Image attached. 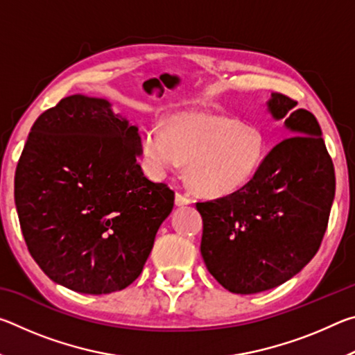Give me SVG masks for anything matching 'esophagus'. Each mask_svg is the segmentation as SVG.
Masks as SVG:
<instances>
[{
  "label": "esophagus",
  "mask_w": 355,
  "mask_h": 355,
  "mask_svg": "<svg viewBox=\"0 0 355 355\" xmlns=\"http://www.w3.org/2000/svg\"><path fill=\"white\" fill-rule=\"evenodd\" d=\"M175 203L178 207H184V205H189L191 203V197L182 194V192H177L175 194Z\"/></svg>",
  "instance_id": "obj_1"
}]
</instances>
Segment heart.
I'll use <instances>...</instances> for the list:
<instances>
[{"label":"heart","instance_id":"heart-1","mask_svg":"<svg viewBox=\"0 0 355 355\" xmlns=\"http://www.w3.org/2000/svg\"><path fill=\"white\" fill-rule=\"evenodd\" d=\"M142 148L156 172L177 169L186 161V175L197 191L225 196L255 175L266 141L255 123L194 111L172 114L164 128H148Z\"/></svg>","mask_w":355,"mask_h":355}]
</instances>
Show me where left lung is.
Segmentation results:
<instances>
[{
  "instance_id": "1",
  "label": "left lung",
  "mask_w": 355,
  "mask_h": 355,
  "mask_svg": "<svg viewBox=\"0 0 355 355\" xmlns=\"http://www.w3.org/2000/svg\"><path fill=\"white\" fill-rule=\"evenodd\" d=\"M271 94L268 110L286 136L241 189L197 202L200 252L209 274L236 294L271 290L296 275L320 249L335 196L334 163L316 117Z\"/></svg>"
}]
</instances>
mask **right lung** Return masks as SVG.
I'll list each match as a JSON object with an SVG mask.
<instances>
[{"label":"right lung","instance_id":"1","mask_svg":"<svg viewBox=\"0 0 355 355\" xmlns=\"http://www.w3.org/2000/svg\"><path fill=\"white\" fill-rule=\"evenodd\" d=\"M137 127L105 98L70 95L35 120L15 171V207L53 282L110 294L139 277L175 194L144 177Z\"/></svg>","mask_w":355,"mask_h":355}]
</instances>
